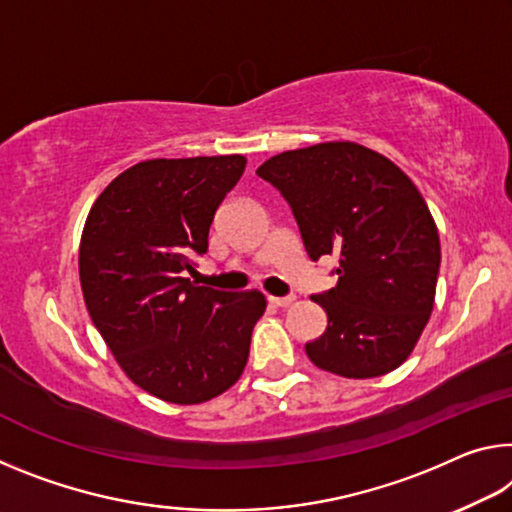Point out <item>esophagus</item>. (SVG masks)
Wrapping results in <instances>:
<instances>
[{
	"label": "esophagus",
	"mask_w": 512,
	"mask_h": 512,
	"mask_svg": "<svg viewBox=\"0 0 512 512\" xmlns=\"http://www.w3.org/2000/svg\"><path fill=\"white\" fill-rule=\"evenodd\" d=\"M294 300H296L294 296H282V298L280 296H269V303L275 305V307H289L291 303H294Z\"/></svg>",
	"instance_id": "obj_1"
}]
</instances>
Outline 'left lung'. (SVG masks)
Wrapping results in <instances>:
<instances>
[{"instance_id": "1", "label": "left lung", "mask_w": 512, "mask_h": 512, "mask_svg": "<svg viewBox=\"0 0 512 512\" xmlns=\"http://www.w3.org/2000/svg\"><path fill=\"white\" fill-rule=\"evenodd\" d=\"M257 175L291 205L307 255L339 257L337 285L312 296L328 326L307 358L355 380L401 367L431 319L440 271V234L415 182L353 141L280 152Z\"/></svg>"}]
</instances>
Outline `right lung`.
I'll return each instance as SVG.
<instances>
[{"label":"right lung","instance_id":"obj_1","mask_svg":"<svg viewBox=\"0 0 512 512\" xmlns=\"http://www.w3.org/2000/svg\"><path fill=\"white\" fill-rule=\"evenodd\" d=\"M246 168L243 154L148 159L93 202L79 243L86 310L125 376L157 399L198 405L241 378L262 291L196 287L182 271Z\"/></svg>","mask_w":512,"mask_h":512}]
</instances>
